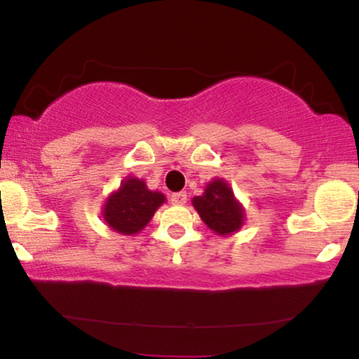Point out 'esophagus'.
Here are the masks:
<instances>
[{"label": "esophagus", "instance_id": "1", "mask_svg": "<svg viewBox=\"0 0 359 359\" xmlns=\"http://www.w3.org/2000/svg\"><path fill=\"white\" fill-rule=\"evenodd\" d=\"M170 201H172V204H175V205H184L185 203H187V194L185 192L172 194Z\"/></svg>", "mask_w": 359, "mask_h": 359}]
</instances>
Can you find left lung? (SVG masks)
<instances>
[{
	"label": "left lung",
	"mask_w": 359,
	"mask_h": 359,
	"mask_svg": "<svg viewBox=\"0 0 359 359\" xmlns=\"http://www.w3.org/2000/svg\"><path fill=\"white\" fill-rule=\"evenodd\" d=\"M192 205L208 228L221 236L236 233L245 221V209L222 179H214L205 185L203 196L192 199Z\"/></svg>",
	"instance_id": "obj_1"
}]
</instances>
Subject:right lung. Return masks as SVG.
<instances>
[{
  "instance_id": "obj_1",
  "label": "right lung",
  "mask_w": 359,
  "mask_h": 359,
  "mask_svg": "<svg viewBox=\"0 0 359 359\" xmlns=\"http://www.w3.org/2000/svg\"><path fill=\"white\" fill-rule=\"evenodd\" d=\"M165 203L158 191H148L147 184L137 177H128L106 199L102 217L113 231L137 234L150 222L156 209Z\"/></svg>"
}]
</instances>
